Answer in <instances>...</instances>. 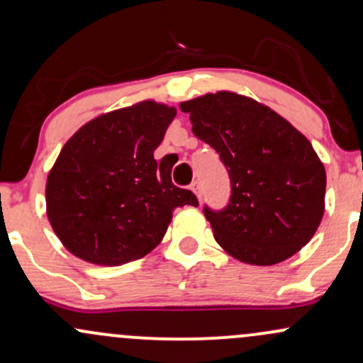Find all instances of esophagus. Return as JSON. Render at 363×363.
<instances>
[{
    "mask_svg": "<svg viewBox=\"0 0 363 363\" xmlns=\"http://www.w3.org/2000/svg\"><path fill=\"white\" fill-rule=\"evenodd\" d=\"M191 189H193L194 193H196V196H198V198L201 199V182H199V181H194L193 184H191Z\"/></svg>",
    "mask_w": 363,
    "mask_h": 363,
    "instance_id": "esophagus-1",
    "label": "esophagus"
}]
</instances>
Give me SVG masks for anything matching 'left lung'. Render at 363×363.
<instances>
[{"instance_id": "left-lung-1", "label": "left lung", "mask_w": 363, "mask_h": 363, "mask_svg": "<svg viewBox=\"0 0 363 363\" xmlns=\"http://www.w3.org/2000/svg\"><path fill=\"white\" fill-rule=\"evenodd\" d=\"M181 109L230 179L227 205L203 206L216 242L256 266L301 251L318 230L326 194V172L311 141L269 107L232 91L182 102Z\"/></svg>"}]
</instances>
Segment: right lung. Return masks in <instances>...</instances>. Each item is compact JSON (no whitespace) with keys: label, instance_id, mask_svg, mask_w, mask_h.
Returning a JSON list of instances; mask_svg holds the SVG:
<instances>
[{"label":"right lung","instance_id":"1","mask_svg":"<svg viewBox=\"0 0 363 363\" xmlns=\"http://www.w3.org/2000/svg\"><path fill=\"white\" fill-rule=\"evenodd\" d=\"M174 116L172 107L140 102L90 121L62 147L45 203L69 252L102 266L140 259L164 239L176 208L199 205L153 158Z\"/></svg>","mask_w":363,"mask_h":363}]
</instances>
